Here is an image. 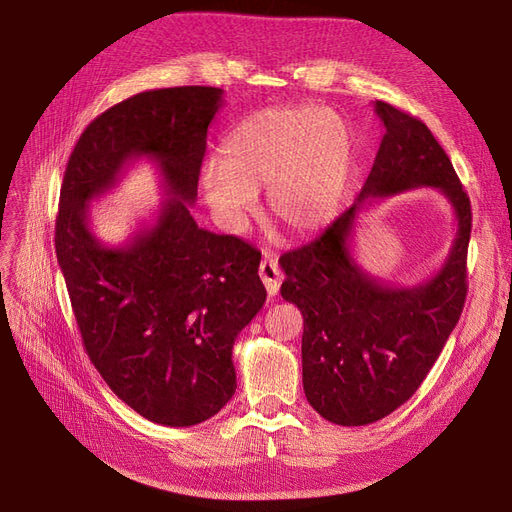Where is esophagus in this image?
Segmentation results:
<instances>
[{
	"label": "esophagus",
	"mask_w": 512,
	"mask_h": 512,
	"mask_svg": "<svg viewBox=\"0 0 512 512\" xmlns=\"http://www.w3.org/2000/svg\"><path fill=\"white\" fill-rule=\"evenodd\" d=\"M258 275L262 279L264 288H267V294L273 298L281 286V269L277 260L273 256H264L258 267Z\"/></svg>",
	"instance_id": "1"
}]
</instances>
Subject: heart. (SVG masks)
Here are the masks:
<instances>
[{
    "instance_id": "b5f03b06",
    "label": "heart",
    "mask_w": 512,
    "mask_h": 512,
    "mask_svg": "<svg viewBox=\"0 0 512 512\" xmlns=\"http://www.w3.org/2000/svg\"><path fill=\"white\" fill-rule=\"evenodd\" d=\"M356 161L347 120L313 105H273L228 133L222 165L207 163L201 188L211 209L241 226L267 188L269 211L292 233L320 231L345 201Z\"/></svg>"
}]
</instances>
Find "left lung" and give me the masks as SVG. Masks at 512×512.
Listing matches in <instances>:
<instances>
[{"label":"left lung","instance_id":"obj_1","mask_svg":"<svg viewBox=\"0 0 512 512\" xmlns=\"http://www.w3.org/2000/svg\"><path fill=\"white\" fill-rule=\"evenodd\" d=\"M383 139L358 199L315 241L279 258L284 301L303 313V387L311 407L339 426H366L407 402L460 320L472 211L460 178L432 131L375 101ZM434 187L454 207L456 237L434 278L396 289L366 274L348 250L373 198Z\"/></svg>","mask_w":512,"mask_h":512}]
</instances>
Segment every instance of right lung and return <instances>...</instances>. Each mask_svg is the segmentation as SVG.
I'll return each mask as SVG.
<instances>
[{"label":"right lung","instance_id":"add662e5","mask_svg":"<svg viewBox=\"0 0 512 512\" xmlns=\"http://www.w3.org/2000/svg\"><path fill=\"white\" fill-rule=\"evenodd\" d=\"M222 103L214 86L116 103L80 135L61 186L55 248L86 354L122 402L171 428L201 424L233 398L235 339L267 301L258 250L190 214ZM137 157L159 167L168 199L125 246H105L87 205Z\"/></svg>","mask_w":512,"mask_h":512}]
</instances>
